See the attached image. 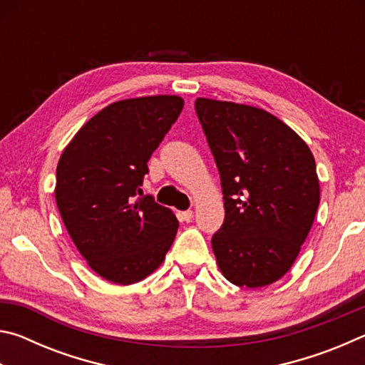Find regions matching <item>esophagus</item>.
<instances>
[{"mask_svg": "<svg viewBox=\"0 0 365 365\" xmlns=\"http://www.w3.org/2000/svg\"><path fill=\"white\" fill-rule=\"evenodd\" d=\"M178 219H180L182 222H190L191 219H193V211H182V212H178Z\"/></svg>", "mask_w": 365, "mask_h": 365, "instance_id": "34e87169", "label": "esophagus"}]
</instances>
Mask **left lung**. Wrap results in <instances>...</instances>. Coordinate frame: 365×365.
<instances>
[{
	"mask_svg": "<svg viewBox=\"0 0 365 365\" xmlns=\"http://www.w3.org/2000/svg\"><path fill=\"white\" fill-rule=\"evenodd\" d=\"M220 174L225 219L212 250L225 279L257 288L287 274L316 217L320 187L309 146L259 108L197 98Z\"/></svg>",
	"mask_w": 365,
	"mask_h": 365,
	"instance_id": "1",
	"label": "left lung"
}]
</instances>
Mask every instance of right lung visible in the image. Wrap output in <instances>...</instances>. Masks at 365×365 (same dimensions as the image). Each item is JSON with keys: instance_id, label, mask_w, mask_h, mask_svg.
<instances>
[{"instance_id": "1", "label": "right lung", "mask_w": 365, "mask_h": 365, "mask_svg": "<svg viewBox=\"0 0 365 365\" xmlns=\"http://www.w3.org/2000/svg\"><path fill=\"white\" fill-rule=\"evenodd\" d=\"M182 109V98L169 95L113 103L61 154L54 190L61 217L80 255L109 282L143 280L174 243V212L137 195L148 160Z\"/></svg>"}]
</instances>
